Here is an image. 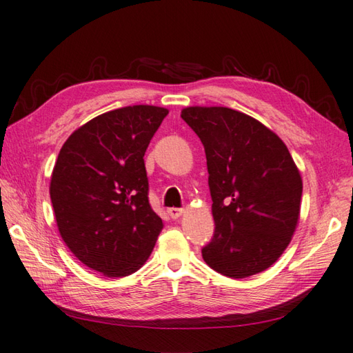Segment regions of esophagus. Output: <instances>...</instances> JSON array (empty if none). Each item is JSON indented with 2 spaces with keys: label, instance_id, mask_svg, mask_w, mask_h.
Instances as JSON below:
<instances>
[{
  "label": "esophagus",
  "instance_id": "1",
  "mask_svg": "<svg viewBox=\"0 0 353 353\" xmlns=\"http://www.w3.org/2000/svg\"><path fill=\"white\" fill-rule=\"evenodd\" d=\"M183 214V209L182 208H170L168 209V215L171 219H179Z\"/></svg>",
  "mask_w": 353,
  "mask_h": 353
}]
</instances>
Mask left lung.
<instances>
[{"label": "left lung", "instance_id": "1", "mask_svg": "<svg viewBox=\"0 0 353 353\" xmlns=\"http://www.w3.org/2000/svg\"><path fill=\"white\" fill-rule=\"evenodd\" d=\"M181 117L206 153L215 230L201 256L234 279L264 272L287 249L301 214L302 177L287 145L229 108H186Z\"/></svg>", "mask_w": 353, "mask_h": 353}]
</instances>
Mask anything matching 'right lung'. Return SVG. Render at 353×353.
<instances>
[{
  "mask_svg": "<svg viewBox=\"0 0 353 353\" xmlns=\"http://www.w3.org/2000/svg\"><path fill=\"white\" fill-rule=\"evenodd\" d=\"M168 110L125 106L66 139L50 197L61 236L85 265L123 277L145 264L163 228L148 203L145 150Z\"/></svg>",
  "mask_w": 353,
  "mask_h": 353,
  "instance_id": "add662e5",
  "label": "right lung"
}]
</instances>
